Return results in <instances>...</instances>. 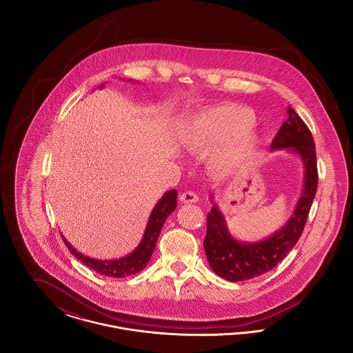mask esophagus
<instances>
[{
  "label": "esophagus",
  "instance_id": "esophagus-1",
  "mask_svg": "<svg viewBox=\"0 0 353 353\" xmlns=\"http://www.w3.org/2000/svg\"><path fill=\"white\" fill-rule=\"evenodd\" d=\"M180 200H181V202H185V203H194V202H199L200 199H199V196L194 192L188 190V192H184L180 196Z\"/></svg>",
  "mask_w": 353,
  "mask_h": 353
}]
</instances>
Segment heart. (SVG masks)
Wrapping results in <instances>:
<instances>
[{
  "label": "heart",
  "instance_id": "b5f03b06",
  "mask_svg": "<svg viewBox=\"0 0 353 353\" xmlns=\"http://www.w3.org/2000/svg\"><path fill=\"white\" fill-rule=\"evenodd\" d=\"M254 120L252 111L242 107H216L197 114L189 120L181 134V145L189 153L206 151L225 136L249 127ZM259 136L248 130L234 140H222L212 153V163L217 167L234 164L238 151L252 152L256 148Z\"/></svg>",
  "mask_w": 353,
  "mask_h": 353
}]
</instances>
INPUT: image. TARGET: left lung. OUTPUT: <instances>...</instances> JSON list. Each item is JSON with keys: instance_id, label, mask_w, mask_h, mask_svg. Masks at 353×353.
Listing matches in <instances>:
<instances>
[{"instance_id": "left-lung-1", "label": "left lung", "mask_w": 353, "mask_h": 353, "mask_svg": "<svg viewBox=\"0 0 353 353\" xmlns=\"http://www.w3.org/2000/svg\"><path fill=\"white\" fill-rule=\"evenodd\" d=\"M292 152L299 156L304 168V184L294 213L285 225L269 236L249 242L230 234L225 217L214 202L206 216L203 249L212 270L229 282H242L259 276L281 263L296 245L318 189V167L314 137L301 117L288 107V119L274 137L270 151Z\"/></svg>"}]
</instances>
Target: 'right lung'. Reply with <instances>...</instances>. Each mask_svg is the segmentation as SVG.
I'll return each instance as SVG.
<instances>
[{
	"label": "right lung",
	"mask_w": 353,
	"mask_h": 353,
	"mask_svg": "<svg viewBox=\"0 0 353 353\" xmlns=\"http://www.w3.org/2000/svg\"><path fill=\"white\" fill-rule=\"evenodd\" d=\"M99 88H103V84L99 85ZM176 206H177V190L170 189L168 192H165L163 197L154 205L147 222L143 238L137 245V248L128 255L118 259L103 261V259L90 258L82 252H78L63 234H62V239L68 246V250L78 261H81L87 268L99 272L101 275L111 276V278H124L128 275H134L140 272L150 262L157 238L161 232V228L168 219L169 214H172V212L176 209Z\"/></svg>",
	"instance_id": "obj_1"
}]
</instances>
